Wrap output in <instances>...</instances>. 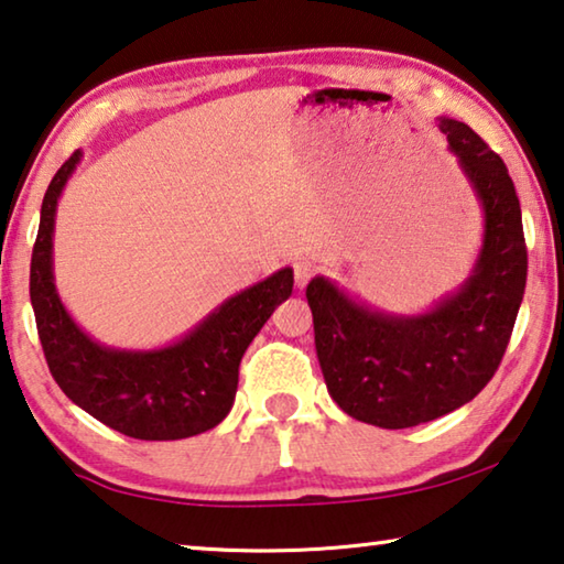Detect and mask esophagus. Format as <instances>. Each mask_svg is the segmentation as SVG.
Returning a JSON list of instances; mask_svg holds the SVG:
<instances>
[{
	"label": "esophagus",
	"mask_w": 564,
	"mask_h": 564,
	"mask_svg": "<svg viewBox=\"0 0 564 564\" xmlns=\"http://www.w3.org/2000/svg\"><path fill=\"white\" fill-rule=\"evenodd\" d=\"M318 271L316 261H311V258H299L296 263H293V279H296V285L299 289H303L311 279H314Z\"/></svg>",
	"instance_id": "1"
}]
</instances>
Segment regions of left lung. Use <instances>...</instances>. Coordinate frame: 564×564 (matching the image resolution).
Masks as SVG:
<instances>
[{"label":"left lung","mask_w":564,"mask_h":564,"mask_svg":"<svg viewBox=\"0 0 564 564\" xmlns=\"http://www.w3.org/2000/svg\"><path fill=\"white\" fill-rule=\"evenodd\" d=\"M440 128L485 210V243L462 289L419 316L381 314L314 279L316 354L330 399L381 429L440 419L475 399L499 369L527 283L520 198L495 150L469 124Z\"/></svg>","instance_id":"1"}]
</instances>
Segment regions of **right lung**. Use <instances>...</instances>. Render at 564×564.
I'll return each instance as SVG.
<instances>
[{"mask_svg": "<svg viewBox=\"0 0 564 564\" xmlns=\"http://www.w3.org/2000/svg\"><path fill=\"white\" fill-rule=\"evenodd\" d=\"M79 158L75 150L44 193L30 265V299L52 377L79 409L132 440L170 442L208 432L234 406L240 359L291 296L293 271L281 268L236 293L165 348L120 351L93 341L62 306L52 275L57 200Z\"/></svg>", "mask_w": 564, "mask_h": 564, "instance_id": "add662e5", "label": "right lung"}]
</instances>
